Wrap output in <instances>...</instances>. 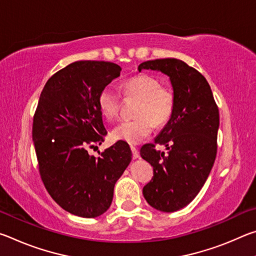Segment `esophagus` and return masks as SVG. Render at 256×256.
Returning <instances> with one entry per match:
<instances>
[{
	"label": "esophagus",
	"instance_id": "1",
	"mask_svg": "<svg viewBox=\"0 0 256 256\" xmlns=\"http://www.w3.org/2000/svg\"><path fill=\"white\" fill-rule=\"evenodd\" d=\"M131 151H132V157L133 159H138L140 157V154H138V151L136 148H134V146H131Z\"/></svg>",
	"mask_w": 256,
	"mask_h": 256
}]
</instances>
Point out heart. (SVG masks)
Segmentation results:
<instances>
[{
	"mask_svg": "<svg viewBox=\"0 0 256 256\" xmlns=\"http://www.w3.org/2000/svg\"><path fill=\"white\" fill-rule=\"evenodd\" d=\"M124 94L140 98L136 110L138 118L116 125L112 130L114 140L138 144L152 132L154 123L158 126L166 124L175 110L176 98L172 89L162 86L152 76L138 74L125 81ZM98 107L106 120H115L120 108V94L110 86H105L99 92Z\"/></svg>",
	"mask_w": 256,
	"mask_h": 256,
	"instance_id": "obj_1",
	"label": "heart"
}]
</instances>
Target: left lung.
<instances>
[{
    "label": "left lung",
    "mask_w": 256,
    "mask_h": 256,
    "mask_svg": "<svg viewBox=\"0 0 256 256\" xmlns=\"http://www.w3.org/2000/svg\"><path fill=\"white\" fill-rule=\"evenodd\" d=\"M170 76L175 94V110L154 144L144 146L141 157L154 167V177L144 188L149 204L174 212L188 204L209 176L216 154L219 110L204 76L177 58L146 60L138 68ZM166 146L168 154L155 150Z\"/></svg>",
    "instance_id": "1"
}]
</instances>
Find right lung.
<instances>
[{
  "instance_id": "obj_1",
  "label": "right lung",
  "mask_w": 256,
  "mask_h": 256,
  "mask_svg": "<svg viewBox=\"0 0 256 256\" xmlns=\"http://www.w3.org/2000/svg\"><path fill=\"white\" fill-rule=\"evenodd\" d=\"M120 66L78 60L52 76L42 89L32 122V141L47 192L64 210L96 218L108 210L114 186L132 152L116 142L98 158L89 148L107 134L98 107L99 92L120 76Z\"/></svg>"
}]
</instances>
